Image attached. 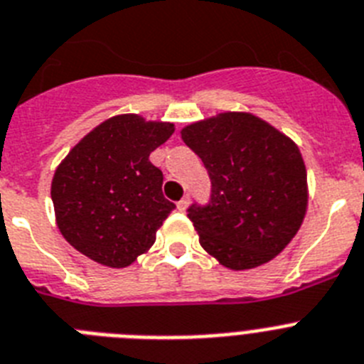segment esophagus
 Returning <instances> with one entry per match:
<instances>
[{"label": "esophagus", "mask_w": 364, "mask_h": 364, "mask_svg": "<svg viewBox=\"0 0 364 364\" xmlns=\"http://www.w3.org/2000/svg\"><path fill=\"white\" fill-rule=\"evenodd\" d=\"M189 206V197H184L182 200H178V204H176V208H178L180 212H186Z\"/></svg>", "instance_id": "esophagus-1"}]
</instances>
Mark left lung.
<instances>
[{
	"instance_id": "obj_1",
	"label": "left lung",
	"mask_w": 364,
	"mask_h": 364,
	"mask_svg": "<svg viewBox=\"0 0 364 364\" xmlns=\"http://www.w3.org/2000/svg\"><path fill=\"white\" fill-rule=\"evenodd\" d=\"M180 134L212 180L210 204L188 210L200 247L232 271L271 262L306 217L307 173L298 145L250 112H220Z\"/></svg>"
}]
</instances>
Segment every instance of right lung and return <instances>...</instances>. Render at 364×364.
<instances>
[{
    "instance_id": "obj_1",
    "label": "right lung",
    "mask_w": 364,
    "mask_h": 364,
    "mask_svg": "<svg viewBox=\"0 0 364 364\" xmlns=\"http://www.w3.org/2000/svg\"><path fill=\"white\" fill-rule=\"evenodd\" d=\"M175 132L167 121L121 114L102 121L58 164L51 182L55 219L71 247L112 269L154 245L175 204L149 154Z\"/></svg>"
}]
</instances>
